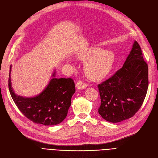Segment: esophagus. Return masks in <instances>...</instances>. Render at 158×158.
I'll list each match as a JSON object with an SVG mask.
<instances>
[{
	"label": "esophagus",
	"mask_w": 158,
	"mask_h": 158,
	"mask_svg": "<svg viewBox=\"0 0 158 158\" xmlns=\"http://www.w3.org/2000/svg\"><path fill=\"white\" fill-rule=\"evenodd\" d=\"M88 86L87 84H85V82H82V80H78L76 84V87L78 89H83L86 88Z\"/></svg>",
	"instance_id": "esophagus-1"
}]
</instances>
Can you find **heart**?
Here are the masks:
<instances>
[{
    "mask_svg": "<svg viewBox=\"0 0 158 158\" xmlns=\"http://www.w3.org/2000/svg\"><path fill=\"white\" fill-rule=\"evenodd\" d=\"M80 59L85 62L84 72L93 81L102 80L113 70L115 62L113 52L101 47H91L79 54Z\"/></svg>",
    "mask_w": 158,
    "mask_h": 158,
    "instance_id": "1",
    "label": "heart"
}]
</instances>
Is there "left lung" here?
Here are the masks:
<instances>
[{
	"label": "left lung",
	"instance_id": "8db88e82",
	"mask_svg": "<svg viewBox=\"0 0 158 158\" xmlns=\"http://www.w3.org/2000/svg\"><path fill=\"white\" fill-rule=\"evenodd\" d=\"M98 87L101 98L98 113L105 120L118 123L135 115L148 88V66L137 41L123 67Z\"/></svg>",
	"mask_w": 158,
	"mask_h": 158
}]
</instances>
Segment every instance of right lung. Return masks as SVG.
<instances>
[{
    "label": "right lung",
    "instance_id": "1",
    "mask_svg": "<svg viewBox=\"0 0 158 158\" xmlns=\"http://www.w3.org/2000/svg\"><path fill=\"white\" fill-rule=\"evenodd\" d=\"M11 66L8 78V88L13 101L23 115L32 122L44 125H55L67 115L71 98L75 93L74 80L56 78L55 71L45 89L35 97L25 98L14 92L10 79Z\"/></svg>",
    "mask_w": 158,
    "mask_h": 158
}]
</instances>
